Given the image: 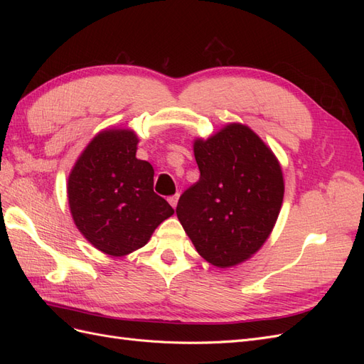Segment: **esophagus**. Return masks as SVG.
<instances>
[{"instance_id":"1","label":"esophagus","mask_w":364,"mask_h":364,"mask_svg":"<svg viewBox=\"0 0 364 364\" xmlns=\"http://www.w3.org/2000/svg\"><path fill=\"white\" fill-rule=\"evenodd\" d=\"M178 200H179V196H178V194H176V196H171V197H168V203H170L173 208L178 206Z\"/></svg>"}]
</instances>
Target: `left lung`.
<instances>
[{"mask_svg": "<svg viewBox=\"0 0 364 364\" xmlns=\"http://www.w3.org/2000/svg\"><path fill=\"white\" fill-rule=\"evenodd\" d=\"M200 178L176 214L199 255L215 267L247 261L270 237L284 200L278 158L249 126L229 123L196 138Z\"/></svg>", "mask_w": 364, "mask_h": 364, "instance_id": "8db88e82", "label": "left lung"}]
</instances>
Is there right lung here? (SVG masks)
<instances>
[{"label":"right lung","mask_w":364,"mask_h":364,"mask_svg":"<svg viewBox=\"0 0 364 364\" xmlns=\"http://www.w3.org/2000/svg\"><path fill=\"white\" fill-rule=\"evenodd\" d=\"M134 129H105L90 141L70 171L67 194L74 225L100 252L126 257L149 243L174 214L153 191L151 164L136 158Z\"/></svg>","instance_id":"1"}]
</instances>
